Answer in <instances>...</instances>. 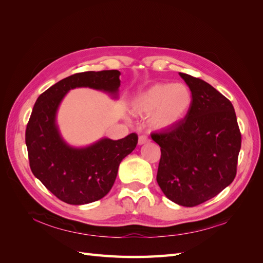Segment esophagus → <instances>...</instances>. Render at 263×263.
<instances>
[{"label": "esophagus", "mask_w": 263, "mask_h": 263, "mask_svg": "<svg viewBox=\"0 0 263 263\" xmlns=\"http://www.w3.org/2000/svg\"><path fill=\"white\" fill-rule=\"evenodd\" d=\"M149 141H150L149 137H147L146 135H141V136H139V138H138V145H144V144H146V142H149Z\"/></svg>", "instance_id": "1"}]
</instances>
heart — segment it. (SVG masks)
<instances>
[{"label":"heart","instance_id":"obj_1","mask_svg":"<svg viewBox=\"0 0 263 263\" xmlns=\"http://www.w3.org/2000/svg\"><path fill=\"white\" fill-rule=\"evenodd\" d=\"M191 92L182 83H156L137 93L130 101L135 115L149 116V125L157 130L172 128L189 112Z\"/></svg>","mask_w":263,"mask_h":263}]
</instances>
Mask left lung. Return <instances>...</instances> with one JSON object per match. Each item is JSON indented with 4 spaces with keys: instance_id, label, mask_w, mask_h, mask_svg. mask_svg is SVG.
<instances>
[{
    "instance_id": "1",
    "label": "left lung",
    "mask_w": 263,
    "mask_h": 263,
    "mask_svg": "<svg viewBox=\"0 0 263 263\" xmlns=\"http://www.w3.org/2000/svg\"><path fill=\"white\" fill-rule=\"evenodd\" d=\"M179 74L192 93L189 112L179 124L151 138L161 150L157 182L163 194L193 208L234 181L241 134L232 102L201 79Z\"/></svg>"
}]
</instances>
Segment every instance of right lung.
Instances as JSON below:
<instances>
[{
  "mask_svg": "<svg viewBox=\"0 0 263 263\" xmlns=\"http://www.w3.org/2000/svg\"><path fill=\"white\" fill-rule=\"evenodd\" d=\"M118 70L87 71L62 79L37 99L26 127L25 141L31 172L57 196L71 205L101 200L112 189L119 163L136 148L135 133L113 140L102 138L86 147H73L62 138L57 112L66 94L90 87L118 97Z\"/></svg>",
  "mask_w": 263,
  "mask_h": 263,
  "instance_id": "add662e5",
  "label": "right lung"
}]
</instances>
